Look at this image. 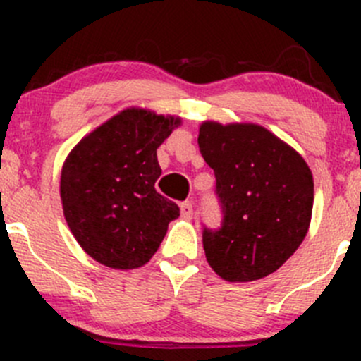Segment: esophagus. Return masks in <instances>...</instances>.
Listing matches in <instances>:
<instances>
[{
    "instance_id": "34e87169",
    "label": "esophagus",
    "mask_w": 361,
    "mask_h": 361,
    "mask_svg": "<svg viewBox=\"0 0 361 361\" xmlns=\"http://www.w3.org/2000/svg\"><path fill=\"white\" fill-rule=\"evenodd\" d=\"M180 209H181V216H185V218H192V216H194V206H192L190 201L181 202Z\"/></svg>"
}]
</instances>
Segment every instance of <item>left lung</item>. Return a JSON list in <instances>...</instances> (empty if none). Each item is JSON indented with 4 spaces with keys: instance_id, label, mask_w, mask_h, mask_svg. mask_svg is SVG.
Returning a JSON list of instances; mask_svg holds the SVG:
<instances>
[{
    "instance_id": "left-lung-1",
    "label": "left lung",
    "mask_w": 361,
    "mask_h": 361,
    "mask_svg": "<svg viewBox=\"0 0 361 361\" xmlns=\"http://www.w3.org/2000/svg\"><path fill=\"white\" fill-rule=\"evenodd\" d=\"M199 148L214 171L224 221L204 228L207 264L221 279L248 283L278 271L309 231L312 173L290 145L257 123L206 122Z\"/></svg>"
}]
</instances>
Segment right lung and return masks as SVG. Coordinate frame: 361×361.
Here are the masks:
<instances>
[{"label":"right lung","instance_id":"right-lung-1","mask_svg":"<svg viewBox=\"0 0 361 361\" xmlns=\"http://www.w3.org/2000/svg\"><path fill=\"white\" fill-rule=\"evenodd\" d=\"M181 123L126 108L80 140L61 171V201L82 250L120 271L147 264L180 207L155 190L157 148Z\"/></svg>","mask_w":361,"mask_h":361}]
</instances>
